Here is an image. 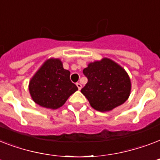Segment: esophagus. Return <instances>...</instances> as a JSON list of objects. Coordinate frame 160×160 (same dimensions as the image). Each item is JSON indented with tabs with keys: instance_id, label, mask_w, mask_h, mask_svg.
Masks as SVG:
<instances>
[{
	"instance_id": "esophagus-1",
	"label": "esophagus",
	"mask_w": 160,
	"mask_h": 160,
	"mask_svg": "<svg viewBox=\"0 0 160 160\" xmlns=\"http://www.w3.org/2000/svg\"><path fill=\"white\" fill-rule=\"evenodd\" d=\"M76 85H77V87L79 90H80V89H81V87H82V85H81V84H80V83H76Z\"/></svg>"
}]
</instances>
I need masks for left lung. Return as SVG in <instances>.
Segmentation results:
<instances>
[{
  "label": "left lung",
  "instance_id": "1",
  "mask_svg": "<svg viewBox=\"0 0 160 160\" xmlns=\"http://www.w3.org/2000/svg\"><path fill=\"white\" fill-rule=\"evenodd\" d=\"M83 73L88 82L81 93L98 111H110L128 100L130 79L124 69L110 59L103 58L90 63Z\"/></svg>",
  "mask_w": 160,
  "mask_h": 160
}]
</instances>
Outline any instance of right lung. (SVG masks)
<instances>
[{
	"instance_id": "1",
	"label": "right lung",
	"mask_w": 160,
	"mask_h": 160,
	"mask_svg": "<svg viewBox=\"0 0 160 160\" xmlns=\"http://www.w3.org/2000/svg\"><path fill=\"white\" fill-rule=\"evenodd\" d=\"M70 72L63 68L60 59L46 60L29 84V91L37 105L55 109L62 106L78 90L70 81Z\"/></svg>"
}]
</instances>
